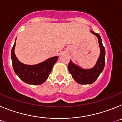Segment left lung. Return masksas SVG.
Segmentation results:
<instances>
[{"label":"left lung","instance_id":"obj_1","mask_svg":"<svg viewBox=\"0 0 122 122\" xmlns=\"http://www.w3.org/2000/svg\"><path fill=\"white\" fill-rule=\"evenodd\" d=\"M97 36L100 48V54L96 65L91 69H83L74 64L70 60L68 65L69 72L76 82L80 84H91L94 82L104 70L105 65V49L102 43V40L98 33L90 31Z\"/></svg>","mask_w":122,"mask_h":122}]
</instances>
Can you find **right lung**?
<instances>
[{
  "label": "right lung",
  "instance_id": "add662e5",
  "mask_svg": "<svg viewBox=\"0 0 122 122\" xmlns=\"http://www.w3.org/2000/svg\"><path fill=\"white\" fill-rule=\"evenodd\" d=\"M16 40L11 49V60L13 70L18 77L24 82L31 85H40L48 78L52 67L57 61L58 57L55 56L38 64L29 65L21 63L15 54Z\"/></svg>",
  "mask_w": 122,
  "mask_h": 122
}]
</instances>
